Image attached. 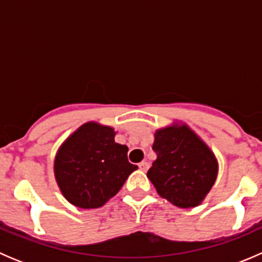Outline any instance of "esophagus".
<instances>
[{"instance_id": "esophagus-1", "label": "esophagus", "mask_w": 262, "mask_h": 262, "mask_svg": "<svg viewBox=\"0 0 262 262\" xmlns=\"http://www.w3.org/2000/svg\"><path fill=\"white\" fill-rule=\"evenodd\" d=\"M139 168H141L142 171H147L148 168H149V163L146 162V161H143V162L139 163Z\"/></svg>"}]
</instances>
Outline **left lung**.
<instances>
[{
	"label": "left lung",
	"instance_id": "1",
	"mask_svg": "<svg viewBox=\"0 0 262 262\" xmlns=\"http://www.w3.org/2000/svg\"><path fill=\"white\" fill-rule=\"evenodd\" d=\"M157 158L147 176L160 196L179 208H194L204 200L218 175L210 148L187 125L173 124L155 133Z\"/></svg>",
	"mask_w": 262,
	"mask_h": 262
}]
</instances>
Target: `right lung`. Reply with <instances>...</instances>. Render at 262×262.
I'll return each mask as SVG.
<instances>
[{
	"label": "right lung",
	"mask_w": 262,
	"mask_h": 262,
	"mask_svg": "<svg viewBox=\"0 0 262 262\" xmlns=\"http://www.w3.org/2000/svg\"><path fill=\"white\" fill-rule=\"evenodd\" d=\"M112 126L90 121L58 149L54 175L63 196L78 208H100L124 185L137 166L128 161V147L115 143Z\"/></svg>",
	"instance_id": "add662e5"
}]
</instances>
